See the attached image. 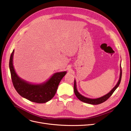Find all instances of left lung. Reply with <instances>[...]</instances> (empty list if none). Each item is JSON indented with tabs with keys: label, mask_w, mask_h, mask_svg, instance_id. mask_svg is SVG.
Listing matches in <instances>:
<instances>
[{
	"label": "left lung",
	"mask_w": 131,
	"mask_h": 131,
	"mask_svg": "<svg viewBox=\"0 0 131 131\" xmlns=\"http://www.w3.org/2000/svg\"><path fill=\"white\" fill-rule=\"evenodd\" d=\"M120 78L119 80H118L117 84L115 85V86L111 90L110 92L107 93L106 94L104 95L103 97H101L100 98H96V99H91V98H89L85 97L84 96H83L82 95H81L80 93H79V92L78 91L77 89V85H76V81L75 80H74V91L75 94L76 95V96L77 97V98L79 99V100H80L81 101L86 103L88 104H93V105H97V104H100L104 102L105 101H106L108 99L112 96V94L114 93V92L115 90L118 88V86H119L120 82H121V77H122V69H121V64H120Z\"/></svg>",
	"instance_id": "1"
}]
</instances>
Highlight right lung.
Here are the masks:
<instances>
[{"mask_svg": "<svg viewBox=\"0 0 131 131\" xmlns=\"http://www.w3.org/2000/svg\"><path fill=\"white\" fill-rule=\"evenodd\" d=\"M14 53V50L10 56L9 68L13 85L18 93L27 100L37 103H44L51 100L56 94L59 82L67 72L54 73L42 84H30L21 79L15 72L13 66Z\"/></svg>", "mask_w": 131, "mask_h": 131, "instance_id": "add662e5", "label": "right lung"}]
</instances>
